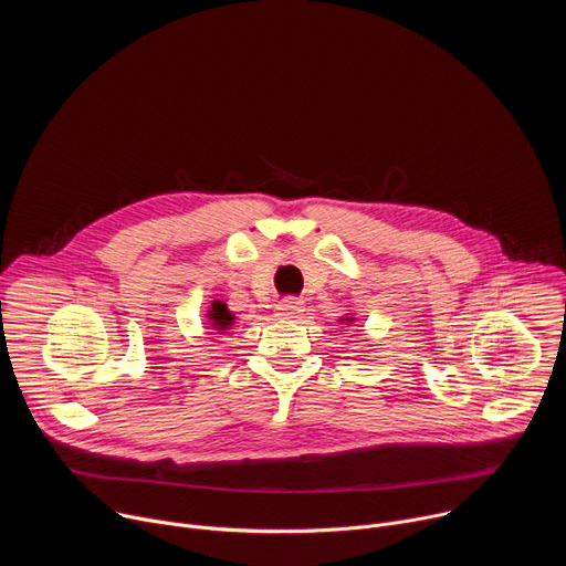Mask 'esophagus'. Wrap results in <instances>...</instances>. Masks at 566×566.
I'll use <instances>...</instances> for the list:
<instances>
[{
    "mask_svg": "<svg viewBox=\"0 0 566 566\" xmlns=\"http://www.w3.org/2000/svg\"><path fill=\"white\" fill-rule=\"evenodd\" d=\"M275 311H277V315H280V317H284V319H293V317H297V315H300V311H302V302H300V300H295V297H289V300L280 302V304L275 306Z\"/></svg>",
    "mask_w": 566,
    "mask_h": 566,
    "instance_id": "obj_1",
    "label": "esophagus"
}]
</instances>
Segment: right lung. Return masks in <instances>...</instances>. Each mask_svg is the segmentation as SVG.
Segmentation results:
<instances>
[{"mask_svg":"<svg viewBox=\"0 0 566 566\" xmlns=\"http://www.w3.org/2000/svg\"><path fill=\"white\" fill-rule=\"evenodd\" d=\"M210 319H212V327L223 334V329H228V327L232 325L234 315L226 308L223 302H214V304H212V311H210Z\"/></svg>","mask_w":566,"mask_h":566,"instance_id":"1","label":"right lung"}]
</instances>
